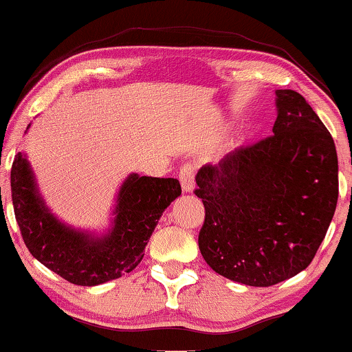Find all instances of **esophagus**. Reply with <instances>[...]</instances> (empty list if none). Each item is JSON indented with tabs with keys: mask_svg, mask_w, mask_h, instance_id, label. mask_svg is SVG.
Returning a JSON list of instances; mask_svg holds the SVG:
<instances>
[{
	"mask_svg": "<svg viewBox=\"0 0 352 352\" xmlns=\"http://www.w3.org/2000/svg\"><path fill=\"white\" fill-rule=\"evenodd\" d=\"M179 182L182 187V192H192L194 189V168L192 165H182L179 170Z\"/></svg>",
	"mask_w": 352,
	"mask_h": 352,
	"instance_id": "esophagus-1",
	"label": "esophagus"
}]
</instances>
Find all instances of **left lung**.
<instances>
[{
	"mask_svg": "<svg viewBox=\"0 0 352 352\" xmlns=\"http://www.w3.org/2000/svg\"><path fill=\"white\" fill-rule=\"evenodd\" d=\"M273 135L199 170V249L218 275L273 286L305 270L338 202L333 137L302 95L276 90Z\"/></svg>",
	"mask_w": 352,
	"mask_h": 352,
	"instance_id": "left-lung-1",
	"label": "left lung"
}]
</instances>
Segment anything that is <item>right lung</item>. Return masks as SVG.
<instances>
[{
    "label": "right lung",
    "instance_id": "obj_1",
    "mask_svg": "<svg viewBox=\"0 0 352 352\" xmlns=\"http://www.w3.org/2000/svg\"><path fill=\"white\" fill-rule=\"evenodd\" d=\"M11 192L16 221L29 252L72 285L97 286L139 265L160 217L181 195V186L175 177L132 173L118 192L113 225L102 236L67 226L50 212L21 152L12 163Z\"/></svg>",
    "mask_w": 352,
    "mask_h": 352
}]
</instances>
